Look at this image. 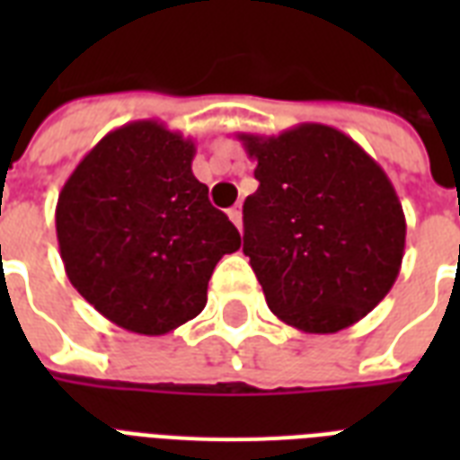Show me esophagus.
<instances>
[{
	"label": "esophagus",
	"mask_w": 460,
	"mask_h": 460,
	"mask_svg": "<svg viewBox=\"0 0 460 460\" xmlns=\"http://www.w3.org/2000/svg\"><path fill=\"white\" fill-rule=\"evenodd\" d=\"M226 215H229L231 222L236 224L238 231H243V212H241V205H234V208H231L229 212H226Z\"/></svg>",
	"instance_id": "34e87169"
}]
</instances>
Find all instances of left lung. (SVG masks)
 Masks as SVG:
<instances>
[{
	"label": "left lung",
	"mask_w": 460,
	"mask_h": 460,
	"mask_svg": "<svg viewBox=\"0 0 460 460\" xmlns=\"http://www.w3.org/2000/svg\"><path fill=\"white\" fill-rule=\"evenodd\" d=\"M238 140L258 162L243 252L270 310L307 334L363 320L392 291L406 248V217L385 169L324 124Z\"/></svg>",
	"instance_id": "left-lung-1"
}]
</instances>
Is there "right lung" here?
Here are the masks:
<instances>
[{
	"instance_id": "1",
	"label": "right lung",
	"mask_w": 460,
	"mask_h": 460,
	"mask_svg": "<svg viewBox=\"0 0 460 460\" xmlns=\"http://www.w3.org/2000/svg\"><path fill=\"white\" fill-rule=\"evenodd\" d=\"M195 143L155 119L110 131L68 176L57 241L68 281L97 313L159 336L202 313L208 281L241 248L193 176Z\"/></svg>"
}]
</instances>
